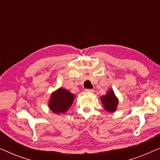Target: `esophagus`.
<instances>
[{"label": "esophagus", "mask_w": 160, "mask_h": 160, "mask_svg": "<svg viewBox=\"0 0 160 160\" xmlns=\"http://www.w3.org/2000/svg\"><path fill=\"white\" fill-rule=\"evenodd\" d=\"M85 92L86 93H93L94 92V89H85Z\"/></svg>", "instance_id": "obj_1"}]
</instances>
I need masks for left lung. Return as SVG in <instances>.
<instances>
[{
    "mask_svg": "<svg viewBox=\"0 0 160 160\" xmlns=\"http://www.w3.org/2000/svg\"><path fill=\"white\" fill-rule=\"evenodd\" d=\"M100 100L104 108L108 112L113 113L117 110L118 104H119V99L116 96L112 89H109L106 95L101 96Z\"/></svg>",
    "mask_w": 160,
    "mask_h": 160,
    "instance_id": "1",
    "label": "left lung"
}]
</instances>
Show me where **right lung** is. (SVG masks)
Returning <instances> with one entry per match:
<instances>
[{
  "instance_id": "right-lung-1",
  "label": "right lung",
  "mask_w": 160,
  "mask_h": 160,
  "mask_svg": "<svg viewBox=\"0 0 160 160\" xmlns=\"http://www.w3.org/2000/svg\"><path fill=\"white\" fill-rule=\"evenodd\" d=\"M74 99L75 95L73 93L60 87L51 94L48 106L52 112L60 115L67 112L73 104Z\"/></svg>"
}]
</instances>
